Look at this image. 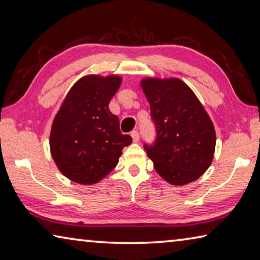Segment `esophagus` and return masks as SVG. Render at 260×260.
I'll return each instance as SVG.
<instances>
[{"label": "esophagus", "instance_id": "1", "mask_svg": "<svg viewBox=\"0 0 260 260\" xmlns=\"http://www.w3.org/2000/svg\"><path fill=\"white\" fill-rule=\"evenodd\" d=\"M131 136H132V139H133V142H139L140 135H139V132H138V131H133V132H132Z\"/></svg>", "mask_w": 260, "mask_h": 260}]
</instances>
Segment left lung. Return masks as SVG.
Here are the masks:
<instances>
[{
	"label": "left lung",
	"mask_w": 260,
	"mask_h": 260,
	"mask_svg": "<svg viewBox=\"0 0 260 260\" xmlns=\"http://www.w3.org/2000/svg\"><path fill=\"white\" fill-rule=\"evenodd\" d=\"M140 85L157 131L155 144L144 146L156 172L174 186L195 181L214 156L217 138L208 112L178 78H144Z\"/></svg>",
	"instance_id": "left-lung-1"
}]
</instances>
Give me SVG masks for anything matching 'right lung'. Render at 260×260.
<instances>
[{"label":"right lung","mask_w":260,"mask_h":260,"mask_svg":"<svg viewBox=\"0 0 260 260\" xmlns=\"http://www.w3.org/2000/svg\"><path fill=\"white\" fill-rule=\"evenodd\" d=\"M117 74H88L69 90L50 131V152L61 174L73 182L94 184L117 166L132 138L120 133L109 103L121 85Z\"/></svg>","instance_id":"right-lung-1"}]
</instances>
